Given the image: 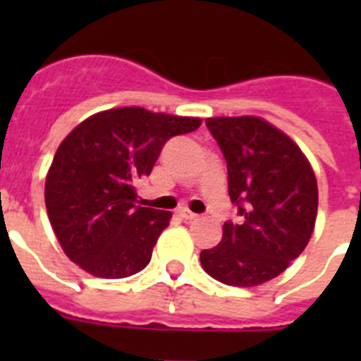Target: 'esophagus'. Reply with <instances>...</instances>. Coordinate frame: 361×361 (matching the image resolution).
<instances>
[{
  "mask_svg": "<svg viewBox=\"0 0 361 361\" xmlns=\"http://www.w3.org/2000/svg\"><path fill=\"white\" fill-rule=\"evenodd\" d=\"M178 216L184 220H195L199 215H197V213H191L190 209H178Z\"/></svg>",
  "mask_w": 361,
  "mask_h": 361,
  "instance_id": "34e87169",
  "label": "esophagus"
}]
</instances>
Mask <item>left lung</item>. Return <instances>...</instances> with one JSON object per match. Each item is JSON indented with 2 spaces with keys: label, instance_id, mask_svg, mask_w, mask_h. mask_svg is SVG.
Instances as JSON below:
<instances>
[{
  "label": "left lung",
  "instance_id": "8db88e82",
  "mask_svg": "<svg viewBox=\"0 0 361 361\" xmlns=\"http://www.w3.org/2000/svg\"><path fill=\"white\" fill-rule=\"evenodd\" d=\"M206 126L228 164L240 220L224 222L222 240L200 251V264L228 286H260L305 250L317 222V177L302 149L260 117H212Z\"/></svg>",
  "mask_w": 361,
  "mask_h": 361
}]
</instances>
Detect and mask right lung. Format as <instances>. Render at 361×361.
Returning <instances> with one entry per match:
<instances>
[{
  "label": "right lung",
  "instance_id": "right-lung-1",
  "mask_svg": "<svg viewBox=\"0 0 361 361\" xmlns=\"http://www.w3.org/2000/svg\"><path fill=\"white\" fill-rule=\"evenodd\" d=\"M200 119L139 106L99 111L59 145L44 183V204L63 251L99 279L145 269L170 212L137 204L135 183L152 173L164 145L195 132Z\"/></svg>",
  "mask_w": 361,
  "mask_h": 361
}]
</instances>
